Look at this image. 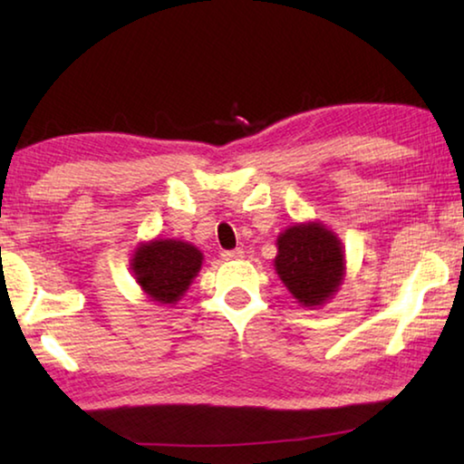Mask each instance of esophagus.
<instances>
[{
  "label": "esophagus",
  "mask_w": 464,
  "mask_h": 464,
  "mask_svg": "<svg viewBox=\"0 0 464 464\" xmlns=\"http://www.w3.org/2000/svg\"><path fill=\"white\" fill-rule=\"evenodd\" d=\"M222 256H224L226 261L242 259V256H245V250H242V248H234V250H222Z\"/></svg>",
  "instance_id": "34e87169"
}]
</instances>
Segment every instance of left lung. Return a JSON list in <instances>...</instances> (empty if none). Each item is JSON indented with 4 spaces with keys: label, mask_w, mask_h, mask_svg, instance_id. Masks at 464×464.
<instances>
[{
    "label": "left lung",
    "mask_w": 464,
    "mask_h": 464,
    "mask_svg": "<svg viewBox=\"0 0 464 464\" xmlns=\"http://www.w3.org/2000/svg\"><path fill=\"white\" fill-rule=\"evenodd\" d=\"M276 271L304 306H321L343 279V250L321 224L292 226L277 238Z\"/></svg>",
    "instance_id": "8db88e82"
}]
</instances>
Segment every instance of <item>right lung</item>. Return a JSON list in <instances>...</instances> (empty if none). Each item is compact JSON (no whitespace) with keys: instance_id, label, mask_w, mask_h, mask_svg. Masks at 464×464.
Segmentation results:
<instances>
[{"instance_id":"1","label":"right lung","mask_w":464,"mask_h":464,"mask_svg":"<svg viewBox=\"0 0 464 464\" xmlns=\"http://www.w3.org/2000/svg\"><path fill=\"white\" fill-rule=\"evenodd\" d=\"M203 256L180 240H154L141 245L133 256V273L151 300L174 304L187 292L201 267Z\"/></svg>"}]
</instances>
